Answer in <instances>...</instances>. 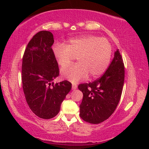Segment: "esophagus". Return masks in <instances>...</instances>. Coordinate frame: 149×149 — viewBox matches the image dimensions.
Wrapping results in <instances>:
<instances>
[{
	"mask_svg": "<svg viewBox=\"0 0 149 149\" xmlns=\"http://www.w3.org/2000/svg\"><path fill=\"white\" fill-rule=\"evenodd\" d=\"M77 88V85H72V90H75Z\"/></svg>",
	"mask_w": 149,
	"mask_h": 149,
	"instance_id": "34e87169",
	"label": "esophagus"
}]
</instances>
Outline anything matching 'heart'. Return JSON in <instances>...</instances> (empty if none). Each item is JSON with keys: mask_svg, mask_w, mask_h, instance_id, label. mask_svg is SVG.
I'll list each match as a JSON object with an SVG mask.
<instances>
[{"mask_svg": "<svg viewBox=\"0 0 149 149\" xmlns=\"http://www.w3.org/2000/svg\"><path fill=\"white\" fill-rule=\"evenodd\" d=\"M52 52L61 67L67 66L77 57V64L61 70L63 78L75 83L89 74L93 78L102 74L111 62L113 49L107 38L86 35L70 39L66 45L55 43Z\"/></svg>", "mask_w": 149, "mask_h": 149, "instance_id": "1", "label": "heart"}]
</instances>
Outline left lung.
<instances>
[{
    "label": "left lung",
    "instance_id": "obj_1",
    "mask_svg": "<svg viewBox=\"0 0 149 149\" xmlns=\"http://www.w3.org/2000/svg\"><path fill=\"white\" fill-rule=\"evenodd\" d=\"M125 79V67L119 49L115 52L111 64L100 78L79 85L83 97L80 117L85 121L98 124L109 119L121 98Z\"/></svg>",
    "mask_w": 149,
    "mask_h": 149
}]
</instances>
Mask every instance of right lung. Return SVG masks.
<instances>
[{"label": "right lung", "instance_id": "right-lung-1", "mask_svg": "<svg viewBox=\"0 0 149 149\" xmlns=\"http://www.w3.org/2000/svg\"><path fill=\"white\" fill-rule=\"evenodd\" d=\"M54 42L52 32H38L28 42L22 58V81L26 100L31 111L45 119L58 115L72 87L66 80L53 82L59 76L58 64L52 52Z\"/></svg>", "mask_w": 149, "mask_h": 149}]
</instances>
